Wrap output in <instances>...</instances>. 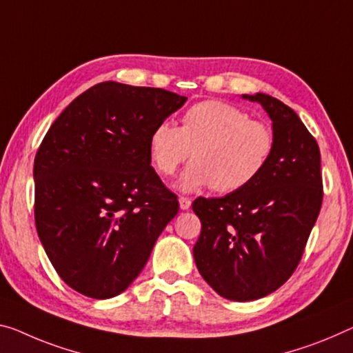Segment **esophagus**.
<instances>
[{
    "mask_svg": "<svg viewBox=\"0 0 353 353\" xmlns=\"http://www.w3.org/2000/svg\"><path fill=\"white\" fill-rule=\"evenodd\" d=\"M178 202H180V208L181 210H189V208H191V200H189L188 197H180V200H178Z\"/></svg>",
    "mask_w": 353,
    "mask_h": 353,
    "instance_id": "1",
    "label": "esophagus"
}]
</instances>
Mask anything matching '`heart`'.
<instances>
[{
    "mask_svg": "<svg viewBox=\"0 0 353 353\" xmlns=\"http://www.w3.org/2000/svg\"><path fill=\"white\" fill-rule=\"evenodd\" d=\"M273 150L268 124L221 101L188 108L180 128L169 121L156 124L148 139L151 165L162 176H172L192 153L194 162L176 181L181 192L205 188L221 194L241 191L267 169Z\"/></svg>",
    "mask_w": 353,
    "mask_h": 353,
    "instance_id": "b5f03b06",
    "label": "heart"
}]
</instances>
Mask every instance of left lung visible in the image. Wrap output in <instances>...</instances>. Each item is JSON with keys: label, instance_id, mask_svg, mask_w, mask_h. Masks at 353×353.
Returning <instances> with one entry per match:
<instances>
[{"label": "left lung", "instance_id": "left-lung-1", "mask_svg": "<svg viewBox=\"0 0 353 353\" xmlns=\"http://www.w3.org/2000/svg\"><path fill=\"white\" fill-rule=\"evenodd\" d=\"M241 97L270 117L273 156L241 191L194 200L202 222L194 260L216 294L252 301L278 290L295 271L323 192L319 145L296 113L265 93Z\"/></svg>", "mask_w": 353, "mask_h": 353}]
</instances>
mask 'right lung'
I'll return each mask as SVG.
<instances>
[{
    "mask_svg": "<svg viewBox=\"0 0 353 353\" xmlns=\"http://www.w3.org/2000/svg\"><path fill=\"white\" fill-rule=\"evenodd\" d=\"M188 97L102 82L70 102L34 159L37 235L64 283L96 300L120 295L178 213L151 167L156 124Z\"/></svg>",
    "mask_w": 353,
    "mask_h": 353,
    "instance_id": "right-lung-1",
    "label": "right lung"
}]
</instances>
